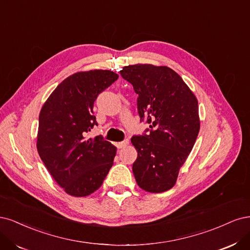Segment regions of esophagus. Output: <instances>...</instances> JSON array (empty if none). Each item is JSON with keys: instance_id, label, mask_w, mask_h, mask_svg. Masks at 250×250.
Returning a JSON list of instances; mask_svg holds the SVG:
<instances>
[{"instance_id": "obj_1", "label": "esophagus", "mask_w": 250, "mask_h": 250, "mask_svg": "<svg viewBox=\"0 0 250 250\" xmlns=\"http://www.w3.org/2000/svg\"><path fill=\"white\" fill-rule=\"evenodd\" d=\"M127 146H128V140H127V139L124 140L123 142H118V143H117V147H118V148H125V147H126Z\"/></svg>"}]
</instances>
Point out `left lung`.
<instances>
[{"instance_id":"obj_1","label":"left lung","mask_w":250,"mask_h":250,"mask_svg":"<svg viewBox=\"0 0 250 250\" xmlns=\"http://www.w3.org/2000/svg\"><path fill=\"white\" fill-rule=\"evenodd\" d=\"M120 75L138 94L140 119L149 135L132 137L138 156L133 173L138 186L151 193L171 189L186 162L200 128L198 102L188 85L167 66L134 64ZM148 131V130H147Z\"/></svg>"}]
</instances>
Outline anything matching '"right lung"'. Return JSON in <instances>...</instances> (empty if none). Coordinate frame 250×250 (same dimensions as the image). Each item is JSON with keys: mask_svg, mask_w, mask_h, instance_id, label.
I'll return each instance as SVG.
<instances>
[{"mask_svg": "<svg viewBox=\"0 0 250 250\" xmlns=\"http://www.w3.org/2000/svg\"><path fill=\"white\" fill-rule=\"evenodd\" d=\"M118 79L111 70L79 71L57 86L40 110L37 150L44 166L67 194L90 195L113 165L116 147L102 136L87 139L98 125L93 104Z\"/></svg>", "mask_w": 250, "mask_h": 250, "instance_id": "right-lung-1", "label": "right lung"}]
</instances>
